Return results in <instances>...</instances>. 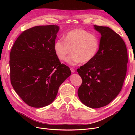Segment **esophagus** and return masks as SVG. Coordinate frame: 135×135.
Masks as SVG:
<instances>
[{
  "label": "esophagus",
  "instance_id": "1",
  "mask_svg": "<svg viewBox=\"0 0 135 135\" xmlns=\"http://www.w3.org/2000/svg\"><path fill=\"white\" fill-rule=\"evenodd\" d=\"M70 69V70H71V72H72V73H74V72H75V69H74L73 68L71 67Z\"/></svg>",
  "mask_w": 135,
  "mask_h": 135
}]
</instances>
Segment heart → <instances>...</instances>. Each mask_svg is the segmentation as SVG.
<instances>
[{"mask_svg":"<svg viewBox=\"0 0 135 135\" xmlns=\"http://www.w3.org/2000/svg\"><path fill=\"white\" fill-rule=\"evenodd\" d=\"M100 40L97 35L80 28L69 31L63 39L57 40L54 43V51L60 60H64L70 52L72 54L66 60L70 66L88 63L97 55L100 48Z\"/></svg>","mask_w":135,"mask_h":135,"instance_id":"heart-1","label":"heart"}]
</instances>
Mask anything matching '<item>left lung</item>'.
I'll use <instances>...</instances> for the list:
<instances>
[{
  "instance_id": "1",
  "label": "left lung",
  "mask_w": 135,
  "mask_h": 135,
  "mask_svg": "<svg viewBox=\"0 0 135 135\" xmlns=\"http://www.w3.org/2000/svg\"><path fill=\"white\" fill-rule=\"evenodd\" d=\"M101 34L95 57L77 72L82 79L78 91L81 102L92 108L108 104L121 91L128 62L127 49L120 35L108 27L94 25Z\"/></svg>"
}]
</instances>
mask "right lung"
<instances>
[{
	"instance_id": "add662e5",
	"label": "right lung",
	"mask_w": 135,
	"mask_h": 135,
	"mask_svg": "<svg viewBox=\"0 0 135 135\" xmlns=\"http://www.w3.org/2000/svg\"><path fill=\"white\" fill-rule=\"evenodd\" d=\"M59 29L56 25L31 28L19 35L12 47L11 84L31 107L41 108L51 103L61 85L71 74L54 51Z\"/></svg>"
}]
</instances>
